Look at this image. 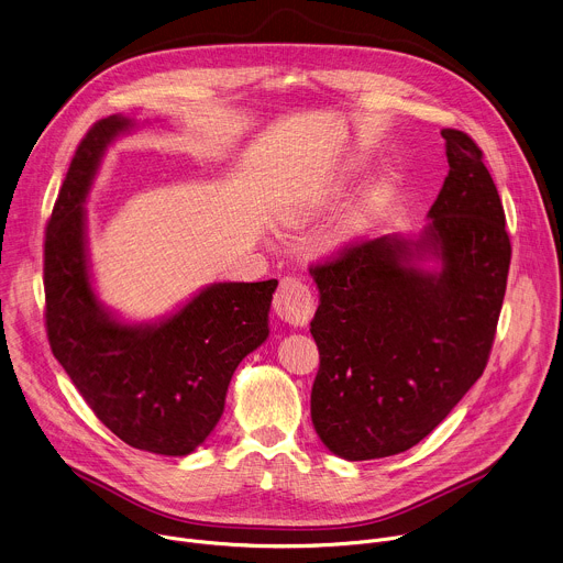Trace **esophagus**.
<instances>
[{"label": "esophagus", "instance_id": "esophagus-1", "mask_svg": "<svg viewBox=\"0 0 563 563\" xmlns=\"http://www.w3.org/2000/svg\"><path fill=\"white\" fill-rule=\"evenodd\" d=\"M274 309L285 323L294 328L307 325L313 316V298L309 287L296 276L280 278V285L274 294Z\"/></svg>", "mask_w": 563, "mask_h": 563}]
</instances>
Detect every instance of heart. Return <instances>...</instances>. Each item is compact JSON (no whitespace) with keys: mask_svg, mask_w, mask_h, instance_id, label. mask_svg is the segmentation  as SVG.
Listing matches in <instances>:
<instances>
[{"mask_svg":"<svg viewBox=\"0 0 563 563\" xmlns=\"http://www.w3.org/2000/svg\"><path fill=\"white\" fill-rule=\"evenodd\" d=\"M380 205V191H374V194H369V198L363 202V207H361V218H367L372 211H376V207Z\"/></svg>","mask_w":563,"mask_h":563,"instance_id":"1","label":"heart"}]
</instances>
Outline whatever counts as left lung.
I'll use <instances>...</instances> for the list:
<instances>
[{"label":"left lung","mask_w":563,"mask_h":563,"mask_svg":"<svg viewBox=\"0 0 563 563\" xmlns=\"http://www.w3.org/2000/svg\"><path fill=\"white\" fill-rule=\"evenodd\" d=\"M448 178L419 243L356 240L309 265L320 305L311 320L318 374L316 434L334 454L367 461L426 439L484 374L510 269L506 213L484 151L443 129ZM423 249L442 272L409 265Z\"/></svg>","instance_id":"1"}]
</instances>
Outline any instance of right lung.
Segmentation results:
<instances>
[{"label": "right lung", "mask_w": 563, "mask_h": 563, "mask_svg": "<svg viewBox=\"0 0 563 563\" xmlns=\"http://www.w3.org/2000/svg\"><path fill=\"white\" fill-rule=\"evenodd\" d=\"M129 126L122 115L96 122L70 159L44 233L46 336L87 406L118 439L185 456L220 421L238 363L269 336L278 280L211 285L155 328L122 325L98 305L82 202L102 151Z\"/></svg>", "instance_id": "add662e5"}]
</instances>
